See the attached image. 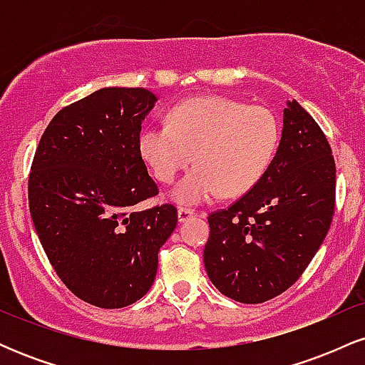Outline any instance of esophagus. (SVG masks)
I'll list each match as a JSON object with an SVG mask.
<instances>
[{"instance_id":"34e87169","label":"esophagus","mask_w":365,"mask_h":365,"mask_svg":"<svg viewBox=\"0 0 365 365\" xmlns=\"http://www.w3.org/2000/svg\"><path fill=\"white\" fill-rule=\"evenodd\" d=\"M197 212L192 211V209H187V207H180L178 209V221L180 223H185V221L190 220V217H195Z\"/></svg>"}]
</instances>
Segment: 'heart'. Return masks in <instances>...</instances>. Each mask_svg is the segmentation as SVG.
Returning a JSON list of instances; mask_svg holds the SVG:
<instances>
[{"label": "heart", "mask_w": 365, "mask_h": 365, "mask_svg": "<svg viewBox=\"0 0 365 365\" xmlns=\"http://www.w3.org/2000/svg\"><path fill=\"white\" fill-rule=\"evenodd\" d=\"M278 144L273 111L223 96L187 99L170 111L168 125H149L139 137L142 159L163 183L195 159V168L173 190L180 204L249 192L273 163Z\"/></svg>", "instance_id": "obj_1"}]
</instances>
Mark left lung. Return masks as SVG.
Masks as SVG:
<instances>
[{"label": "left lung", "mask_w": 365, "mask_h": 365, "mask_svg": "<svg viewBox=\"0 0 365 365\" xmlns=\"http://www.w3.org/2000/svg\"><path fill=\"white\" fill-rule=\"evenodd\" d=\"M336 166L316 120L293 99L264 177L230 207L207 216L209 279L242 304L274 299L302 276L334 215Z\"/></svg>", "instance_id": "8db88e82"}]
</instances>
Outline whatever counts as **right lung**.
Instances as JSON below:
<instances>
[{
  "label": "right lung",
  "instance_id": "right-lung-1",
  "mask_svg": "<svg viewBox=\"0 0 365 365\" xmlns=\"http://www.w3.org/2000/svg\"><path fill=\"white\" fill-rule=\"evenodd\" d=\"M156 101L142 87H104L58 111L36 149L29 207L37 237L66 288L96 307L142 299L177 226L171 204L135 209L158 195L139 150Z\"/></svg>",
  "mask_w": 365,
  "mask_h": 365
}]
</instances>
